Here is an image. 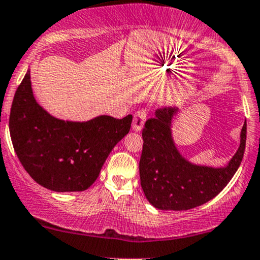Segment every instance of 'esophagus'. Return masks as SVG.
<instances>
[{"label": "esophagus", "instance_id": "obj_1", "mask_svg": "<svg viewBox=\"0 0 260 260\" xmlns=\"http://www.w3.org/2000/svg\"><path fill=\"white\" fill-rule=\"evenodd\" d=\"M147 119V111L146 109H138L133 116V129L141 131L143 128L144 122Z\"/></svg>", "mask_w": 260, "mask_h": 260}]
</instances>
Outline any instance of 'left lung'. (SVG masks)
<instances>
[{"instance_id": "left-lung-1", "label": "left lung", "mask_w": 260, "mask_h": 260, "mask_svg": "<svg viewBox=\"0 0 260 260\" xmlns=\"http://www.w3.org/2000/svg\"><path fill=\"white\" fill-rule=\"evenodd\" d=\"M177 108H162L146 121L142 137L143 149L139 176L144 196L162 210H188L219 194L233 178L243 159L247 141V123L240 133V146L223 168L196 166L180 155L172 138V118Z\"/></svg>"}]
</instances>
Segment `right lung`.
I'll return each instance as SVG.
<instances>
[{
	"instance_id": "right-lung-1",
	"label": "right lung",
	"mask_w": 260,
	"mask_h": 260,
	"mask_svg": "<svg viewBox=\"0 0 260 260\" xmlns=\"http://www.w3.org/2000/svg\"><path fill=\"white\" fill-rule=\"evenodd\" d=\"M131 123V114L88 122L54 118L35 100L27 72L11 106L10 135L21 165L38 184L54 192H82L93 184Z\"/></svg>"
}]
</instances>
